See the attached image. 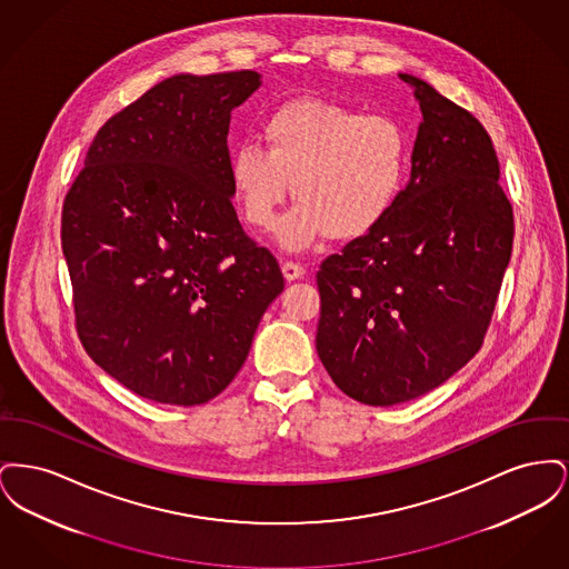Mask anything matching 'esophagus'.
I'll return each mask as SVG.
<instances>
[{"label": "esophagus", "mask_w": 569, "mask_h": 569, "mask_svg": "<svg viewBox=\"0 0 569 569\" xmlns=\"http://www.w3.org/2000/svg\"><path fill=\"white\" fill-rule=\"evenodd\" d=\"M281 271H283V277H286L288 281H297V279L305 277L302 264H297V262H283Z\"/></svg>", "instance_id": "obj_1"}]
</instances>
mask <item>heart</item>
Listing matches in <instances>:
<instances>
[{
  "label": "heart",
  "mask_w": 569,
  "mask_h": 569,
  "mask_svg": "<svg viewBox=\"0 0 569 569\" xmlns=\"http://www.w3.org/2000/svg\"><path fill=\"white\" fill-rule=\"evenodd\" d=\"M264 149L239 144L228 163L230 186L256 228H271L292 193L298 202L277 226V241L302 251L328 237L350 243L371 234L397 209L411 163L406 126L325 98H298L272 110Z\"/></svg>",
  "instance_id": "heart-1"
}]
</instances>
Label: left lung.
Here are the masks:
<instances>
[{"instance_id": "left-lung-1", "label": "left lung", "mask_w": 569, "mask_h": 569, "mask_svg": "<svg viewBox=\"0 0 569 569\" xmlns=\"http://www.w3.org/2000/svg\"><path fill=\"white\" fill-rule=\"evenodd\" d=\"M399 79L422 110L411 179L379 228L318 271V356L373 407L431 392L480 350L515 239L482 123L429 82Z\"/></svg>"}]
</instances>
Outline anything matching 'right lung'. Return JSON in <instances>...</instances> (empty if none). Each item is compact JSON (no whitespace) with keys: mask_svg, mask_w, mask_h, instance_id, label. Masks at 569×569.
<instances>
[{"mask_svg":"<svg viewBox=\"0 0 569 569\" xmlns=\"http://www.w3.org/2000/svg\"><path fill=\"white\" fill-rule=\"evenodd\" d=\"M260 84L253 70L158 82L100 128L66 196L82 348L142 399L211 401L283 290L230 200V117Z\"/></svg>","mask_w":569,"mask_h":569,"instance_id":"add662e5","label":"right lung"}]
</instances>
